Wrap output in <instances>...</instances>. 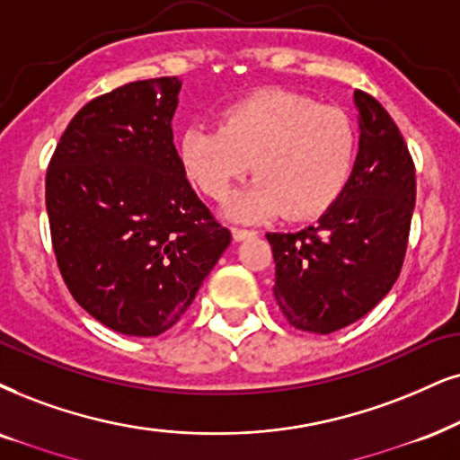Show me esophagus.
<instances>
[{
  "label": "esophagus",
  "mask_w": 460,
  "mask_h": 460,
  "mask_svg": "<svg viewBox=\"0 0 460 460\" xmlns=\"http://www.w3.org/2000/svg\"><path fill=\"white\" fill-rule=\"evenodd\" d=\"M231 234H234V240L235 242H243V240H250V237H254L257 235V231H252V229H235L231 231Z\"/></svg>",
  "instance_id": "obj_1"
}]
</instances>
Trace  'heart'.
I'll list each match as a JSON object with an SVG mask.
<instances>
[{"mask_svg":"<svg viewBox=\"0 0 460 460\" xmlns=\"http://www.w3.org/2000/svg\"><path fill=\"white\" fill-rule=\"evenodd\" d=\"M190 182L220 199L250 172L248 189L226 201V217L290 220L321 217L344 193L357 156V127L344 110L304 95L261 91L223 108L218 127L190 125L178 136Z\"/></svg>","mask_w":460,"mask_h":460,"instance_id":"b5f03b06","label":"heart"}]
</instances>
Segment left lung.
Segmentation results:
<instances>
[{
    "label": "left lung",
    "mask_w": 460,
    "mask_h": 460,
    "mask_svg": "<svg viewBox=\"0 0 460 460\" xmlns=\"http://www.w3.org/2000/svg\"><path fill=\"white\" fill-rule=\"evenodd\" d=\"M358 153L344 193L297 234H267L278 305L295 329L333 333L357 323L393 288L408 248L416 172L385 108L354 91Z\"/></svg>",
    "instance_id": "left-lung-1"
}]
</instances>
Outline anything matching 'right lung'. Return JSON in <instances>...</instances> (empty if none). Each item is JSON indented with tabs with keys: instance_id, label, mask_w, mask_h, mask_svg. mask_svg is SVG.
<instances>
[{
	"instance_id": "1",
	"label": "right lung",
	"mask_w": 460,
	"mask_h": 460,
	"mask_svg": "<svg viewBox=\"0 0 460 460\" xmlns=\"http://www.w3.org/2000/svg\"><path fill=\"white\" fill-rule=\"evenodd\" d=\"M182 80H137L86 103L46 173L52 248L72 297L116 333L172 329L231 243L173 146Z\"/></svg>"
}]
</instances>
